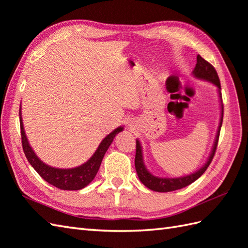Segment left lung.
Instances as JSON below:
<instances>
[{
  "mask_svg": "<svg viewBox=\"0 0 248 248\" xmlns=\"http://www.w3.org/2000/svg\"><path fill=\"white\" fill-rule=\"evenodd\" d=\"M193 75L195 77L207 80V81H210L214 84H216L218 89V93H220V98L222 100L221 83H220V79H218L216 68L212 66L208 61H206L204 58H202L200 55H198V57H197V64H195ZM222 123H223V105H222V116H221V120H220V125H218V130H217V134L216 137L215 145H214V148H212V151H211V154H210L208 160H207L205 166H203L200 170L194 172V173H192V174L184 176V177L163 178V177H157V176L152 175L150 172L146 169L145 165H143L140 143V141L136 140L135 168H136L137 175H138V177H140V182L149 189L153 190V191L170 192V191H174V190L182 189L184 187L190 185V184H192L194 181H197L198 178L207 170V168H208L212 158H214V156H215L216 151H217V142H218V137H220Z\"/></svg>",
  "mask_w": 248,
  "mask_h": 248,
  "instance_id": "8db88e82",
  "label": "left lung"
}]
</instances>
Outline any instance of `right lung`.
Masks as SVG:
<instances>
[{"label": "right lung", "mask_w": 248, "mask_h": 248, "mask_svg": "<svg viewBox=\"0 0 248 248\" xmlns=\"http://www.w3.org/2000/svg\"><path fill=\"white\" fill-rule=\"evenodd\" d=\"M19 115L22 147L27 160L44 181L61 190H79L84 188L85 186H88L89 184L94 180L98 170H99L102 158L105 156L108 147H110L112 143L114 137L116 136V134H118L119 132H122L124 130L123 126H119L116 130H114L112 133L108 134L105 140L101 141L93 156H92L85 164L73 169H57L42 163L41 160L37 157V155L34 154L31 147L30 146V143L27 141L24 128H23L21 108Z\"/></svg>", "instance_id": "add662e5"}]
</instances>
